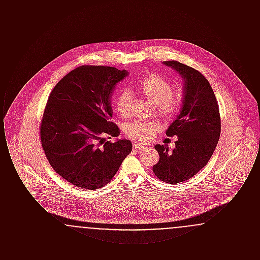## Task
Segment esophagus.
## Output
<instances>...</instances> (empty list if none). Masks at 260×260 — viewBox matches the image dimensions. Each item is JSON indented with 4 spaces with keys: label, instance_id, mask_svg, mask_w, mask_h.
Listing matches in <instances>:
<instances>
[{
    "label": "esophagus",
    "instance_id": "34e87169",
    "mask_svg": "<svg viewBox=\"0 0 260 260\" xmlns=\"http://www.w3.org/2000/svg\"><path fill=\"white\" fill-rule=\"evenodd\" d=\"M144 147H145L144 145L139 144V143H136V144H134V149H136V150H140V149H143Z\"/></svg>",
    "mask_w": 260,
    "mask_h": 260
}]
</instances>
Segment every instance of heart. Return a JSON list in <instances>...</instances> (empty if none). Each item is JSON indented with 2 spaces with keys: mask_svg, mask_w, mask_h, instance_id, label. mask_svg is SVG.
I'll use <instances>...</instances> for the list:
<instances>
[{
  "mask_svg": "<svg viewBox=\"0 0 260 260\" xmlns=\"http://www.w3.org/2000/svg\"><path fill=\"white\" fill-rule=\"evenodd\" d=\"M138 90L155 104L156 112L162 118H170L177 109L178 99L173 93V87L169 81L157 74H150L138 84ZM132 94L128 90L122 91L116 100L118 114L127 118L131 115ZM161 125L156 122L136 121L125 126V135L139 143H145L152 139Z\"/></svg>",
  "mask_w": 260,
  "mask_h": 260,
  "instance_id": "b5f03b06",
  "label": "heart"
}]
</instances>
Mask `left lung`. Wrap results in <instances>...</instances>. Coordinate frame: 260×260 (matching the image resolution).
<instances>
[{"instance_id": "8db88e82", "label": "left lung", "mask_w": 260, "mask_h": 260, "mask_svg": "<svg viewBox=\"0 0 260 260\" xmlns=\"http://www.w3.org/2000/svg\"><path fill=\"white\" fill-rule=\"evenodd\" d=\"M183 79L182 106L166 131L176 136L175 148L156 144L160 159L153 166L155 175L176 184L193 177L210 161L220 136L218 104L209 81L194 68L180 62L164 61Z\"/></svg>"}]
</instances>
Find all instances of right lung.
Segmentation results:
<instances>
[{"instance_id": "1", "label": "right lung", "mask_w": 260, "mask_h": 260, "mask_svg": "<svg viewBox=\"0 0 260 260\" xmlns=\"http://www.w3.org/2000/svg\"><path fill=\"white\" fill-rule=\"evenodd\" d=\"M128 75L110 66L83 65L53 87L41 123L42 146L50 166L73 185L88 190L110 182L132 152L110 122L112 93Z\"/></svg>"}]
</instances>
